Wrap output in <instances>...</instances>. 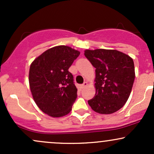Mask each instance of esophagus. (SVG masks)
I'll return each mask as SVG.
<instances>
[{
  "instance_id": "34e87169",
  "label": "esophagus",
  "mask_w": 154,
  "mask_h": 154,
  "mask_svg": "<svg viewBox=\"0 0 154 154\" xmlns=\"http://www.w3.org/2000/svg\"><path fill=\"white\" fill-rule=\"evenodd\" d=\"M87 85H88V82H85L83 83V84L82 85H81V88H85Z\"/></svg>"
}]
</instances>
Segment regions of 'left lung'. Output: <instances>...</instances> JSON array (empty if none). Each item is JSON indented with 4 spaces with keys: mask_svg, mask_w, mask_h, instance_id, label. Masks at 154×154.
Returning <instances> with one entry per match:
<instances>
[{
    "mask_svg": "<svg viewBox=\"0 0 154 154\" xmlns=\"http://www.w3.org/2000/svg\"><path fill=\"white\" fill-rule=\"evenodd\" d=\"M85 56L95 68L96 89L88 104L95 112L110 114L119 110L128 100L134 79L133 60L116 50L85 51Z\"/></svg>",
    "mask_w": 154,
    "mask_h": 154,
    "instance_id": "1",
    "label": "left lung"
}]
</instances>
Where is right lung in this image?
Instances as JSON below:
<instances>
[{
  "mask_svg": "<svg viewBox=\"0 0 154 154\" xmlns=\"http://www.w3.org/2000/svg\"><path fill=\"white\" fill-rule=\"evenodd\" d=\"M80 53L66 45L45 51L31 63L29 88L43 112L52 117L66 115L77 97L74 77L69 68Z\"/></svg>",
  "mask_w": 154,
  "mask_h": 154,
  "instance_id": "1",
  "label": "right lung"
}]
</instances>
